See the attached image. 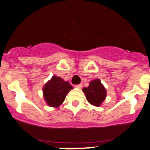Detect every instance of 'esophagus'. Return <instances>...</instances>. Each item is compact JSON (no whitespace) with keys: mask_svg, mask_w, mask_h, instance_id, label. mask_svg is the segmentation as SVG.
<instances>
[{"mask_svg":"<svg viewBox=\"0 0 150 150\" xmlns=\"http://www.w3.org/2000/svg\"><path fill=\"white\" fill-rule=\"evenodd\" d=\"M75 88H82V84L76 85H75Z\"/></svg>","mask_w":150,"mask_h":150,"instance_id":"1","label":"esophagus"}]
</instances>
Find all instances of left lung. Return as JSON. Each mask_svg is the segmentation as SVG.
<instances>
[{"instance_id": "1", "label": "left lung", "mask_w": 150, "mask_h": 150, "mask_svg": "<svg viewBox=\"0 0 150 150\" xmlns=\"http://www.w3.org/2000/svg\"><path fill=\"white\" fill-rule=\"evenodd\" d=\"M82 91L85 93L88 102L94 106H100L106 97V90L99 79L91 81L89 86L83 88Z\"/></svg>"}]
</instances>
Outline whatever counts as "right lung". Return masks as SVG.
Listing matches in <instances>:
<instances>
[{"mask_svg":"<svg viewBox=\"0 0 150 150\" xmlns=\"http://www.w3.org/2000/svg\"><path fill=\"white\" fill-rule=\"evenodd\" d=\"M73 87L68 82L62 78L53 76L43 88V96L48 105L51 107L59 106L65 100L66 95Z\"/></svg>","mask_w":150,"mask_h":150,"instance_id":"right-lung-1","label":"right lung"}]
</instances>
